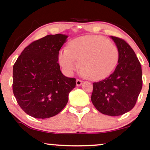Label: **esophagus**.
Returning a JSON list of instances; mask_svg holds the SVG:
<instances>
[{
  "mask_svg": "<svg viewBox=\"0 0 150 150\" xmlns=\"http://www.w3.org/2000/svg\"><path fill=\"white\" fill-rule=\"evenodd\" d=\"M82 81L80 80V79H77L76 80V85L77 86H80L81 85H82Z\"/></svg>",
  "mask_w": 150,
  "mask_h": 150,
  "instance_id": "1",
  "label": "esophagus"
}]
</instances>
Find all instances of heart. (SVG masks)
<instances>
[{
	"label": "heart",
	"mask_w": 150,
	"mask_h": 150,
	"mask_svg": "<svg viewBox=\"0 0 150 150\" xmlns=\"http://www.w3.org/2000/svg\"><path fill=\"white\" fill-rule=\"evenodd\" d=\"M118 47L101 36L88 35L70 42L69 48L60 51L58 61L64 71L73 74L78 68L81 73L92 80L104 78L111 73L118 63Z\"/></svg>",
	"instance_id": "obj_1"
}]
</instances>
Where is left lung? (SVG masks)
Instances as JSON below:
<instances>
[{"instance_id":"left-lung-1","label":"left lung","mask_w":150,"mask_h":150,"mask_svg":"<svg viewBox=\"0 0 150 150\" xmlns=\"http://www.w3.org/2000/svg\"><path fill=\"white\" fill-rule=\"evenodd\" d=\"M119 51L116 69L108 77L93 83L91 100L99 112L117 116L135 106L142 87V68L130 46L123 39L111 37Z\"/></svg>"}]
</instances>
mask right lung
<instances>
[{
	"label": "right lung",
	"mask_w": 150,
	"mask_h": 150,
	"mask_svg": "<svg viewBox=\"0 0 150 150\" xmlns=\"http://www.w3.org/2000/svg\"><path fill=\"white\" fill-rule=\"evenodd\" d=\"M68 36L57 34L27 46L13 65V91L26 113L35 118L57 115L66 106L76 80L63 75L58 53Z\"/></svg>",
	"instance_id": "obj_1"
}]
</instances>
